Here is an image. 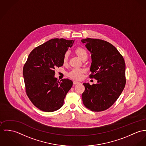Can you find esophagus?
Instances as JSON below:
<instances>
[{"instance_id": "34e87169", "label": "esophagus", "mask_w": 146, "mask_h": 146, "mask_svg": "<svg viewBox=\"0 0 146 146\" xmlns=\"http://www.w3.org/2000/svg\"><path fill=\"white\" fill-rule=\"evenodd\" d=\"M79 83H80L79 82H77V81H73V84H79Z\"/></svg>"}]
</instances>
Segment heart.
I'll list each match as a JSON object with an SVG mask.
<instances>
[{
    "label": "heart",
    "mask_w": 146,
    "mask_h": 146,
    "mask_svg": "<svg viewBox=\"0 0 146 146\" xmlns=\"http://www.w3.org/2000/svg\"><path fill=\"white\" fill-rule=\"evenodd\" d=\"M75 52L82 60H83L84 58H87V56H88L87 52L84 48H81V47L78 48L76 49ZM68 58H69V52H65L63 58V62L64 64L68 63ZM84 72V70L83 69L74 68L68 73V76L69 77H70L72 79L80 80L82 78Z\"/></svg>",
    "instance_id": "heart-1"
}]
</instances>
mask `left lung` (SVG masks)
Wrapping results in <instances>:
<instances>
[{"label": "left lung", "instance_id": "left-lung-1", "mask_svg": "<svg viewBox=\"0 0 146 146\" xmlns=\"http://www.w3.org/2000/svg\"><path fill=\"white\" fill-rule=\"evenodd\" d=\"M81 41L91 53L90 78L97 80L92 85L83 83L82 101L92 111H104L113 105L125 87V61L116 48L106 41L87 38Z\"/></svg>", "mask_w": 146, "mask_h": 146}]
</instances>
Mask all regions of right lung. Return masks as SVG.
I'll return each mask as SVG.
<instances>
[{"label":"right lung","instance_id":"right-lung-1","mask_svg":"<svg viewBox=\"0 0 146 146\" xmlns=\"http://www.w3.org/2000/svg\"><path fill=\"white\" fill-rule=\"evenodd\" d=\"M74 41L53 38L35 48L23 66L26 92L33 104L45 112L59 109L73 86L69 79L57 81L55 68L63 65V58Z\"/></svg>","mask_w":146,"mask_h":146}]
</instances>
